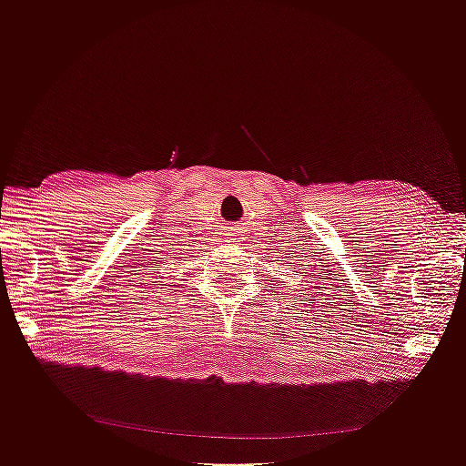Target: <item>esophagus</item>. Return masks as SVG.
<instances>
[{
  "mask_svg": "<svg viewBox=\"0 0 466 466\" xmlns=\"http://www.w3.org/2000/svg\"><path fill=\"white\" fill-rule=\"evenodd\" d=\"M228 235H229L228 238H235V237H237V229H233V228L228 229Z\"/></svg>",
  "mask_w": 466,
  "mask_h": 466,
  "instance_id": "34e87169",
  "label": "esophagus"
}]
</instances>
